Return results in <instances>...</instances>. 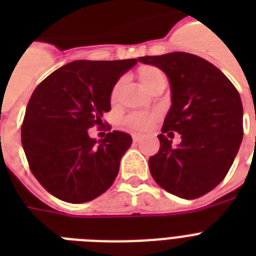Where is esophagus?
Listing matches in <instances>:
<instances>
[{
	"instance_id": "34e87169",
	"label": "esophagus",
	"mask_w": 256,
	"mask_h": 256,
	"mask_svg": "<svg viewBox=\"0 0 256 256\" xmlns=\"http://www.w3.org/2000/svg\"><path fill=\"white\" fill-rule=\"evenodd\" d=\"M142 138H144V136H140V134H132V140H134V142H140V140H142Z\"/></svg>"
}]
</instances>
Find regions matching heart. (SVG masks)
<instances>
[{
	"label": "heart",
	"instance_id": "b5f03b06",
	"mask_svg": "<svg viewBox=\"0 0 256 256\" xmlns=\"http://www.w3.org/2000/svg\"><path fill=\"white\" fill-rule=\"evenodd\" d=\"M160 78H164V73L160 70L156 69V68H144V69L140 70V84L144 88H148V85H152V82L160 80ZM120 84L114 88L112 90V98L116 96L118 94V90H120ZM154 118L156 116L154 114H148V112H132L130 116H128L124 118V124H128V128H134V130H140V132H144V130H148L150 126L154 122Z\"/></svg>",
	"mask_w": 256,
	"mask_h": 256
}]
</instances>
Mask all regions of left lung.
I'll use <instances>...</instances> for the list:
<instances>
[{"label": "left lung", "mask_w": 256, "mask_h": 256, "mask_svg": "<svg viewBox=\"0 0 256 256\" xmlns=\"http://www.w3.org/2000/svg\"><path fill=\"white\" fill-rule=\"evenodd\" d=\"M138 61L156 66L168 78L171 106L160 152L148 166L156 182L179 198L195 199L222 182L243 138V106L238 90L220 70L194 54L175 52ZM182 140L172 148L174 132Z\"/></svg>", "instance_id": "1"}]
</instances>
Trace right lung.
<instances>
[{"label": "right lung", "mask_w": 256, "mask_h": 256, "mask_svg": "<svg viewBox=\"0 0 256 256\" xmlns=\"http://www.w3.org/2000/svg\"><path fill=\"white\" fill-rule=\"evenodd\" d=\"M136 62L73 61L45 78L30 96L22 148L33 175L56 198L88 202L116 180L132 136L116 130L96 140L88 128L104 124L112 88Z\"/></svg>", "instance_id": "add662e5"}]
</instances>
